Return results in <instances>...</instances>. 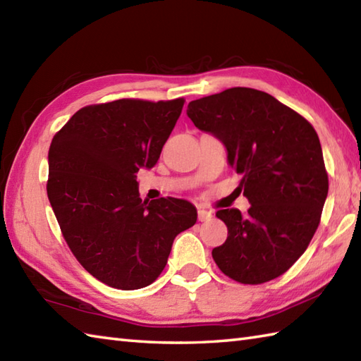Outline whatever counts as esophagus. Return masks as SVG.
Here are the masks:
<instances>
[{"mask_svg":"<svg viewBox=\"0 0 361 361\" xmlns=\"http://www.w3.org/2000/svg\"><path fill=\"white\" fill-rule=\"evenodd\" d=\"M212 217V214L209 211H206L204 208H198V220L206 221Z\"/></svg>","mask_w":361,"mask_h":361,"instance_id":"1","label":"esophagus"}]
</instances>
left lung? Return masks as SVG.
<instances>
[{
  "instance_id": "1",
  "label": "left lung",
  "mask_w": 361,
  "mask_h": 361,
  "mask_svg": "<svg viewBox=\"0 0 361 361\" xmlns=\"http://www.w3.org/2000/svg\"><path fill=\"white\" fill-rule=\"evenodd\" d=\"M197 128L225 144L228 163L242 175L247 214L220 209L228 239L212 257L228 278L264 283L286 273L315 234L329 178L310 122L268 93L235 87L189 102Z\"/></svg>"
}]
</instances>
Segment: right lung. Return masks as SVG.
<instances>
[{
  "label": "right lung",
  "instance_id": "right-lung-1",
  "mask_svg": "<svg viewBox=\"0 0 361 361\" xmlns=\"http://www.w3.org/2000/svg\"><path fill=\"white\" fill-rule=\"evenodd\" d=\"M185 99L87 105L54 135L46 190L71 252L119 290L147 287L164 270L173 239L197 209L180 198L142 202L136 173L153 167Z\"/></svg>",
  "mask_w": 361,
  "mask_h": 361
}]
</instances>
